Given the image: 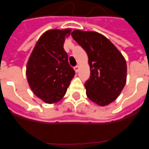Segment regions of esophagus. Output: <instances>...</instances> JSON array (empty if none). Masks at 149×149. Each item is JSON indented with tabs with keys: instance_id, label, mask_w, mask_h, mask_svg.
Wrapping results in <instances>:
<instances>
[{
	"instance_id": "1",
	"label": "esophagus",
	"mask_w": 149,
	"mask_h": 149,
	"mask_svg": "<svg viewBox=\"0 0 149 149\" xmlns=\"http://www.w3.org/2000/svg\"><path fill=\"white\" fill-rule=\"evenodd\" d=\"M79 68H80V66H79V65H77V66H75V67H74L75 71H76V72H79Z\"/></svg>"
}]
</instances>
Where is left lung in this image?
Returning a JSON list of instances; mask_svg holds the SVG:
<instances>
[{"label":"left lung","instance_id":"1","mask_svg":"<svg viewBox=\"0 0 149 149\" xmlns=\"http://www.w3.org/2000/svg\"><path fill=\"white\" fill-rule=\"evenodd\" d=\"M72 38L86 51L91 77L85 84L86 93L91 101L100 107L114 101L127 80V64L116 46L97 31L74 30Z\"/></svg>","mask_w":149,"mask_h":149}]
</instances>
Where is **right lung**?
Listing matches in <instances>:
<instances>
[{
  "label": "right lung",
  "instance_id": "right-lung-1",
  "mask_svg": "<svg viewBox=\"0 0 149 149\" xmlns=\"http://www.w3.org/2000/svg\"><path fill=\"white\" fill-rule=\"evenodd\" d=\"M71 29H50L37 41L26 65L30 88L46 104H56L65 96L75 72L63 49Z\"/></svg>",
  "mask_w": 149,
  "mask_h": 149
}]
</instances>
